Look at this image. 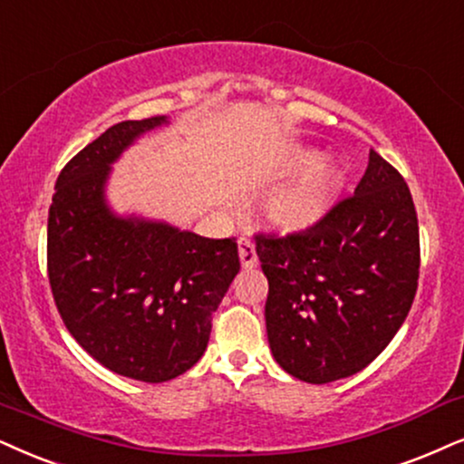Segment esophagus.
<instances>
[{
    "label": "esophagus",
    "instance_id": "obj_1",
    "mask_svg": "<svg viewBox=\"0 0 464 464\" xmlns=\"http://www.w3.org/2000/svg\"><path fill=\"white\" fill-rule=\"evenodd\" d=\"M237 248H239V261H242V267L244 269L256 267L259 259H256V250H255V244H252V239L239 237Z\"/></svg>",
    "mask_w": 464,
    "mask_h": 464
}]
</instances>
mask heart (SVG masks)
Segmentation results:
<instances>
[{
    "label": "heart",
    "mask_w": 464,
    "mask_h": 464,
    "mask_svg": "<svg viewBox=\"0 0 464 464\" xmlns=\"http://www.w3.org/2000/svg\"><path fill=\"white\" fill-rule=\"evenodd\" d=\"M314 162V154L300 151L283 164L285 173L300 171ZM340 169L330 160L316 162L306 173L285 188L274 192L267 201V218L286 233L308 231L332 212L340 190Z\"/></svg>",
    "instance_id": "heart-1"
}]
</instances>
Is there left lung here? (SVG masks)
I'll use <instances>...</instances> for the list:
<instances>
[{
  "instance_id": "obj_1",
  "label": "left lung",
  "mask_w": 464,
  "mask_h": 464,
  "mask_svg": "<svg viewBox=\"0 0 464 464\" xmlns=\"http://www.w3.org/2000/svg\"><path fill=\"white\" fill-rule=\"evenodd\" d=\"M256 256L280 368L316 385L351 377L388 347L418 289L420 228L409 186L371 150L353 197L308 231L256 236Z\"/></svg>"
}]
</instances>
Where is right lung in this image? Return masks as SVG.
Listing matches in <instances>:
<instances>
[{
  "mask_svg": "<svg viewBox=\"0 0 464 464\" xmlns=\"http://www.w3.org/2000/svg\"><path fill=\"white\" fill-rule=\"evenodd\" d=\"M169 117L111 126L62 169L49 209L46 266L76 343L121 377L162 383L201 360L212 314L239 272L236 239L120 216L107 201L113 162Z\"/></svg>",
  "mask_w": 464,
  "mask_h": 464,
  "instance_id": "1",
  "label": "right lung"
}]
</instances>
